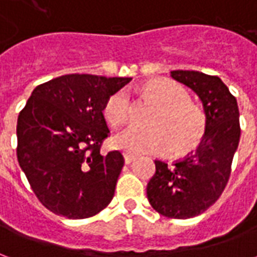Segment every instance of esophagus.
Listing matches in <instances>:
<instances>
[{
	"mask_svg": "<svg viewBox=\"0 0 257 257\" xmlns=\"http://www.w3.org/2000/svg\"><path fill=\"white\" fill-rule=\"evenodd\" d=\"M123 160H125V164H131L132 161H135V156H131V154H123Z\"/></svg>",
	"mask_w": 257,
	"mask_h": 257,
	"instance_id": "1",
	"label": "esophagus"
}]
</instances>
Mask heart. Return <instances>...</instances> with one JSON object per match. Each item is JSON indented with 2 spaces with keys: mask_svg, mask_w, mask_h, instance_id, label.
<instances>
[{
  "mask_svg": "<svg viewBox=\"0 0 257 257\" xmlns=\"http://www.w3.org/2000/svg\"><path fill=\"white\" fill-rule=\"evenodd\" d=\"M146 95L158 104L150 129L126 128L114 138V145L131 156L176 154L193 151L202 139L205 118L197 107L190 104V95L182 85L171 79H153L145 86ZM129 95L117 90L107 99L103 114L107 122L119 126L129 117Z\"/></svg>",
  "mask_w": 257,
  "mask_h": 257,
  "instance_id": "heart-1",
  "label": "heart"
}]
</instances>
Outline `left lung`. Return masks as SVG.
Returning a JSON list of instances; mask_svg holds the SVG:
<instances>
[{
  "mask_svg": "<svg viewBox=\"0 0 257 257\" xmlns=\"http://www.w3.org/2000/svg\"><path fill=\"white\" fill-rule=\"evenodd\" d=\"M171 77L201 99L205 134L197 150L182 161L168 165L157 160L147 198L162 216L190 219L215 204L226 187L239 143V111L237 99L219 77L190 70H175Z\"/></svg>",
  "mask_w": 257,
  "mask_h": 257,
  "instance_id": "left-lung-1",
  "label": "left lung"
}]
</instances>
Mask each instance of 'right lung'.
I'll list each match as a JSON object with an SVG mask.
<instances>
[{"label": "right lung", "instance_id": "1", "mask_svg": "<svg viewBox=\"0 0 257 257\" xmlns=\"http://www.w3.org/2000/svg\"><path fill=\"white\" fill-rule=\"evenodd\" d=\"M131 78L67 74L41 84L18 117V161L47 209L86 219L114 197L119 151L101 154L110 131L103 108Z\"/></svg>", "mask_w": 257, "mask_h": 257}]
</instances>
